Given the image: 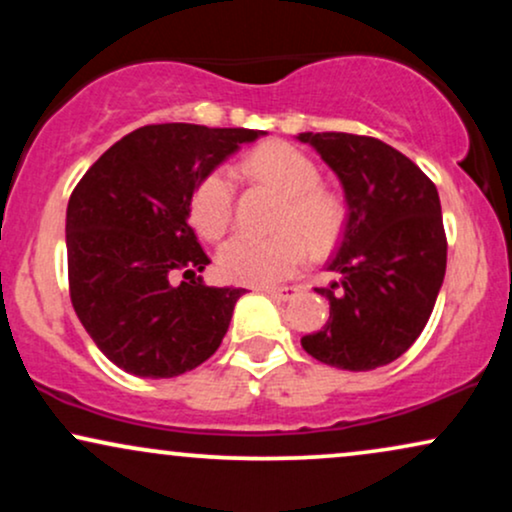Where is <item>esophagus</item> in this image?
<instances>
[{"label": "esophagus", "mask_w": 512, "mask_h": 512, "mask_svg": "<svg viewBox=\"0 0 512 512\" xmlns=\"http://www.w3.org/2000/svg\"><path fill=\"white\" fill-rule=\"evenodd\" d=\"M262 291L267 293V296L279 298V301H291L301 289H298V286H264Z\"/></svg>", "instance_id": "1"}]
</instances>
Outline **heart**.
<instances>
[{
  "instance_id": "b5f03b06",
  "label": "heart",
  "mask_w": 512,
  "mask_h": 512,
  "mask_svg": "<svg viewBox=\"0 0 512 512\" xmlns=\"http://www.w3.org/2000/svg\"><path fill=\"white\" fill-rule=\"evenodd\" d=\"M243 170L286 197L276 219L279 233L272 238H231L219 250V272L233 284L272 286L303 267L308 248L322 255L337 243L344 228V204L337 195L322 190L320 170L291 144L260 146L245 158ZM190 216L197 231L209 240H219L228 231L233 221V182L226 173L214 170L199 182Z\"/></svg>"
}]
</instances>
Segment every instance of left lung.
Masks as SVG:
<instances>
[{
  "label": "left lung",
  "instance_id": "8db88e82",
  "mask_svg": "<svg viewBox=\"0 0 512 512\" xmlns=\"http://www.w3.org/2000/svg\"><path fill=\"white\" fill-rule=\"evenodd\" d=\"M342 182L346 226L327 269L330 320L303 349L342 370H375L424 332L443 286L448 243L438 190L390 144L344 132H301Z\"/></svg>",
  "mask_w": 512,
  "mask_h": 512
}]
</instances>
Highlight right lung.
<instances>
[{"instance_id":"right-lung-1","label":"right lung","mask_w":512,"mask_h":512,"mask_svg":"<svg viewBox=\"0 0 512 512\" xmlns=\"http://www.w3.org/2000/svg\"><path fill=\"white\" fill-rule=\"evenodd\" d=\"M262 129L187 122L134 129L86 170L67 204L69 293L117 368L175 378L219 349L245 289L204 286L190 226L197 185ZM175 273L190 282L173 285Z\"/></svg>"}]
</instances>
